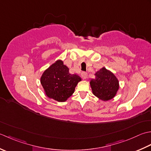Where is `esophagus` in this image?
<instances>
[{
  "mask_svg": "<svg viewBox=\"0 0 151 151\" xmlns=\"http://www.w3.org/2000/svg\"><path fill=\"white\" fill-rule=\"evenodd\" d=\"M81 76L82 78L83 79H86L87 78V72H81Z\"/></svg>",
  "mask_w": 151,
  "mask_h": 151,
  "instance_id": "esophagus-1",
  "label": "esophagus"
}]
</instances>
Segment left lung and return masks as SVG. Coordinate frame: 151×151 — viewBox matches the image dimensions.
I'll return each instance as SVG.
<instances>
[{
  "label": "left lung",
  "instance_id": "left-lung-1",
  "mask_svg": "<svg viewBox=\"0 0 151 151\" xmlns=\"http://www.w3.org/2000/svg\"><path fill=\"white\" fill-rule=\"evenodd\" d=\"M94 75L96 78L90 81L94 96L103 101H108L114 98L119 88V81L116 76L104 67Z\"/></svg>",
  "mask_w": 151,
  "mask_h": 151
}]
</instances>
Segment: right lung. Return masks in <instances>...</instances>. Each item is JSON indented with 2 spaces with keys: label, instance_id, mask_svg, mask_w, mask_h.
<instances>
[{
  "label": "right lung",
  "instance_id": "right-lung-1",
  "mask_svg": "<svg viewBox=\"0 0 151 151\" xmlns=\"http://www.w3.org/2000/svg\"><path fill=\"white\" fill-rule=\"evenodd\" d=\"M80 81L81 78L70 73L69 68L61 60H57L45 70L40 78L46 96L60 102L72 96Z\"/></svg>",
  "mask_w": 151,
  "mask_h": 151
}]
</instances>
